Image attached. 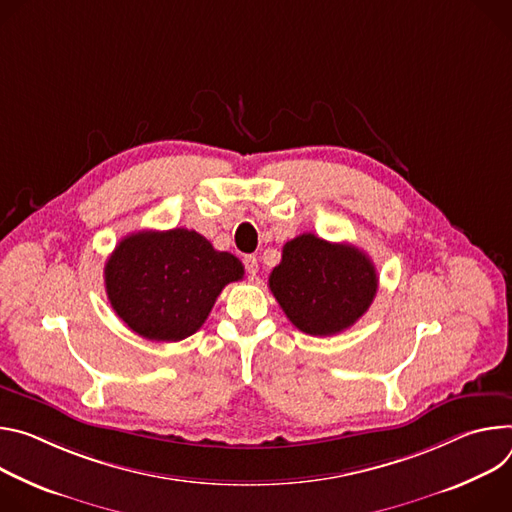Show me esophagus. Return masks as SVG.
<instances>
[{
	"label": "esophagus",
	"instance_id": "34e87169",
	"mask_svg": "<svg viewBox=\"0 0 512 512\" xmlns=\"http://www.w3.org/2000/svg\"><path fill=\"white\" fill-rule=\"evenodd\" d=\"M244 266H246V272H248L252 278L258 274V258H256V256H252V254L246 256V258H244Z\"/></svg>",
	"mask_w": 512,
	"mask_h": 512
}]
</instances>
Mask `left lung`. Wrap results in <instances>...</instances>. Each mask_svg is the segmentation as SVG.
I'll use <instances>...</instances> for the list:
<instances>
[{
    "mask_svg": "<svg viewBox=\"0 0 512 512\" xmlns=\"http://www.w3.org/2000/svg\"><path fill=\"white\" fill-rule=\"evenodd\" d=\"M268 287L289 321L309 335L352 327L372 305L378 276L372 260L352 244L303 234L282 248Z\"/></svg>",
    "mask_w": 512,
    "mask_h": 512,
    "instance_id": "left-lung-1",
    "label": "left lung"
}]
</instances>
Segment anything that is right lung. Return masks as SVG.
<instances>
[{"instance_id":"right-lung-1","label":"right lung","mask_w":512,"mask_h":512,"mask_svg":"<svg viewBox=\"0 0 512 512\" xmlns=\"http://www.w3.org/2000/svg\"><path fill=\"white\" fill-rule=\"evenodd\" d=\"M105 291L118 317L152 342H181L211 313L219 293L244 278L242 262L195 230L136 232L105 262Z\"/></svg>"}]
</instances>
